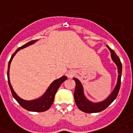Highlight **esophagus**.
I'll list each match as a JSON object with an SVG mask.
<instances>
[{"label": "esophagus", "mask_w": 133, "mask_h": 133, "mask_svg": "<svg viewBox=\"0 0 133 133\" xmlns=\"http://www.w3.org/2000/svg\"><path fill=\"white\" fill-rule=\"evenodd\" d=\"M75 74H76V71L73 70H69V71L68 72L67 76H68V77H69V78H72Z\"/></svg>", "instance_id": "esophagus-1"}]
</instances>
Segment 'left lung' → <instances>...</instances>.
<instances>
[{
	"instance_id": "left-lung-1",
	"label": "left lung",
	"mask_w": 133,
	"mask_h": 133,
	"mask_svg": "<svg viewBox=\"0 0 133 133\" xmlns=\"http://www.w3.org/2000/svg\"><path fill=\"white\" fill-rule=\"evenodd\" d=\"M108 49L111 52V57L117 66V70H118V78H117V82L116 84L115 89L112 91V92L110 94V95L108 97L102 101V102H98V103H94V102L89 101V99H86V97L84 95L83 93V89L81 83L78 78H73V80L76 82V89L74 91V99L77 107H78L80 110L82 112H86V113H96V112H100L105 109L108 106H109L112 102H114L118 94L119 88H120V84H121V76H122V63L121 61L119 60V57L116 55L115 51L112 50L108 45H107Z\"/></svg>"
}]
</instances>
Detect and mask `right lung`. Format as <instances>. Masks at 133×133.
Wrapping results in <instances>:
<instances>
[{
  "mask_svg": "<svg viewBox=\"0 0 133 133\" xmlns=\"http://www.w3.org/2000/svg\"><path fill=\"white\" fill-rule=\"evenodd\" d=\"M37 40H32L29 42L28 43L25 44L24 45L21 46V47L18 48L14 53L12 55L11 59L8 62V72H7V76H8V85L11 89V91L14 98L18 103L20 105L24 108L25 109H26L28 111H30V112H44V111H47V109L50 108V107L53 103L54 99H55V95L57 92V89H59V87L60 85L63 83L67 79V76H63L60 78H58L57 80H55L52 83L50 84V86H49V88L47 89L46 91V92L44 93L43 95L41 97L38 98L37 99H34V100H31V101H26L24 99H22L18 96L15 91H14V89L12 88L11 84L10 83V79H9V68H10V65L11 63V60L13 59V57H14V55L16 54V52L18 50H20L23 48L28 47L31 44H34V42H36Z\"/></svg>",
  "mask_w": 133,
  "mask_h": 133,
  "instance_id": "obj_1",
  "label": "right lung"
}]
</instances>
